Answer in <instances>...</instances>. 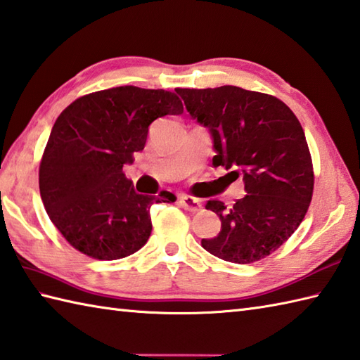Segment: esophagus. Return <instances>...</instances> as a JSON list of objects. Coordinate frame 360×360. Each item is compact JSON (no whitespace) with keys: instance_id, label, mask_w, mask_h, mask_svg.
I'll return each instance as SVG.
<instances>
[{"instance_id":"obj_1","label":"esophagus","mask_w":360,"mask_h":360,"mask_svg":"<svg viewBox=\"0 0 360 360\" xmlns=\"http://www.w3.org/2000/svg\"><path fill=\"white\" fill-rule=\"evenodd\" d=\"M180 207L185 208L191 212H197L202 210V202L199 199H195V197H191V195H181L180 197Z\"/></svg>"}]
</instances>
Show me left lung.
Segmentation results:
<instances>
[{
  "instance_id": "left-lung-1",
  "label": "left lung",
  "mask_w": 360,
  "mask_h": 360,
  "mask_svg": "<svg viewBox=\"0 0 360 360\" xmlns=\"http://www.w3.org/2000/svg\"><path fill=\"white\" fill-rule=\"evenodd\" d=\"M175 91L191 118L208 129L212 166H224L233 180L240 175L247 193L230 208L217 199L207 202L221 231L202 239V247L236 264L266 258L298 229L312 199V160L302 124L270 94L233 85Z\"/></svg>"
}]
</instances>
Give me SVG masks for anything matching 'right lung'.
Segmentation results:
<instances>
[{
    "label": "right lung",
    "mask_w": 360,
    "mask_h": 360,
    "mask_svg": "<svg viewBox=\"0 0 360 360\" xmlns=\"http://www.w3.org/2000/svg\"><path fill=\"white\" fill-rule=\"evenodd\" d=\"M181 113L174 93L126 85L79 98L56 120L40 163V195L76 250L113 261L148 242L150 207L175 195L138 194L122 167L144 149L153 121Z\"/></svg>",
    "instance_id": "obj_1"
}]
</instances>
